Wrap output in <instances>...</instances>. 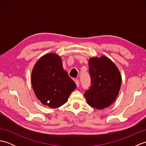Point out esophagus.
<instances>
[{
  "instance_id": "obj_1",
  "label": "esophagus",
  "mask_w": 146,
  "mask_h": 146,
  "mask_svg": "<svg viewBox=\"0 0 146 146\" xmlns=\"http://www.w3.org/2000/svg\"><path fill=\"white\" fill-rule=\"evenodd\" d=\"M75 83H76V86H77V87H78V86H80L79 80H75Z\"/></svg>"
}]
</instances>
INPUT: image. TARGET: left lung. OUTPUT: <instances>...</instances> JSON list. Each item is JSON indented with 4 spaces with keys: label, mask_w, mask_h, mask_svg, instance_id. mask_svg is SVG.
Here are the masks:
<instances>
[{
    "label": "left lung",
    "mask_w": 146,
    "mask_h": 146,
    "mask_svg": "<svg viewBox=\"0 0 146 146\" xmlns=\"http://www.w3.org/2000/svg\"><path fill=\"white\" fill-rule=\"evenodd\" d=\"M92 86L84 96L88 104L97 109H104L115 100L120 91L122 77L119 70L105 56L88 60Z\"/></svg>",
    "instance_id": "obj_1"
}]
</instances>
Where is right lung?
Returning <instances> with one entry per match:
<instances>
[{
	"label": "right lung",
	"instance_id": "add662e5",
	"mask_svg": "<svg viewBox=\"0 0 146 146\" xmlns=\"http://www.w3.org/2000/svg\"><path fill=\"white\" fill-rule=\"evenodd\" d=\"M33 91L41 103L51 108L67 102L76 85L63 67L61 58L56 53H48L36 62L31 73Z\"/></svg>",
	"mask_w": 146,
	"mask_h": 146
}]
</instances>
